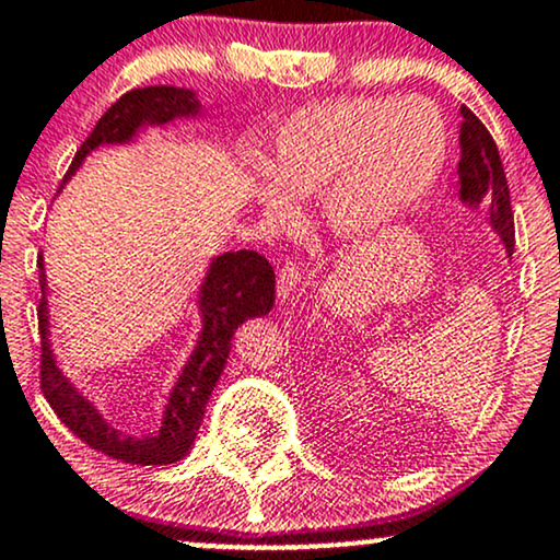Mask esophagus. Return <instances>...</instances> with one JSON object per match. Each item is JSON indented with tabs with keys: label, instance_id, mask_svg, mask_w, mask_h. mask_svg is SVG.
<instances>
[{
	"label": "esophagus",
	"instance_id": "34e87169",
	"mask_svg": "<svg viewBox=\"0 0 560 560\" xmlns=\"http://www.w3.org/2000/svg\"><path fill=\"white\" fill-rule=\"evenodd\" d=\"M301 285V272L295 265H285L280 269L278 275V299L285 304V301H291V295L295 293V288Z\"/></svg>",
	"mask_w": 560,
	"mask_h": 560
}]
</instances>
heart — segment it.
<instances>
[{
	"mask_svg": "<svg viewBox=\"0 0 560 560\" xmlns=\"http://www.w3.org/2000/svg\"><path fill=\"white\" fill-rule=\"evenodd\" d=\"M448 125L422 96H340L293 112L272 136V164L252 162V196L269 228L299 220L319 194L338 241L383 235L422 203L448 162Z\"/></svg>",
	"mask_w": 560,
	"mask_h": 560,
	"instance_id": "1",
	"label": "heart"
}]
</instances>
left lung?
Listing matches in <instances>:
<instances>
[{
	"mask_svg": "<svg viewBox=\"0 0 560 560\" xmlns=\"http://www.w3.org/2000/svg\"><path fill=\"white\" fill-rule=\"evenodd\" d=\"M462 128H458V199L466 209H485L490 217V230L503 243L505 256L514 254V212H511L509 183H505L503 162L495 141L471 109L462 107Z\"/></svg>",
	"mask_w": 560,
	"mask_h": 560,
	"instance_id": "1",
	"label": "left lung"
}]
</instances>
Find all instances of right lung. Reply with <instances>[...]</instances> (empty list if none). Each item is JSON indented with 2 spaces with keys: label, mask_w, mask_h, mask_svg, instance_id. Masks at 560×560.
<instances>
[{
  "label": "right lung",
  "mask_w": 560,
  "mask_h": 560,
  "mask_svg": "<svg viewBox=\"0 0 560 560\" xmlns=\"http://www.w3.org/2000/svg\"><path fill=\"white\" fill-rule=\"evenodd\" d=\"M203 115L207 112L194 89L147 85V89L128 91L104 112L102 120L78 149L62 188L96 149L133 147L149 130H167L177 122H199ZM38 282H42V304H38L42 390L46 400L89 448L138 466H170L188 456L201 427L203 411H207L209 396H212L220 374L225 372L230 348H233L230 340L235 330L246 319L265 317L275 306V272L265 256L246 252V248L212 256L201 278L199 293H196V312L201 319L196 346L177 372L170 393L164 396L160 427L149 435H125L104 419L94 400L85 396L59 366L55 343H51L49 278H46L44 254L38 256Z\"/></svg>",
  "instance_id": "1"
}]
</instances>
